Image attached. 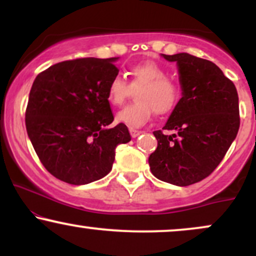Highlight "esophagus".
<instances>
[{"label": "esophagus", "instance_id": "obj_1", "mask_svg": "<svg viewBox=\"0 0 256 256\" xmlns=\"http://www.w3.org/2000/svg\"><path fill=\"white\" fill-rule=\"evenodd\" d=\"M130 134H131V137L132 138H137L140 134H142V131L134 130V128H130Z\"/></svg>", "mask_w": 256, "mask_h": 256}]
</instances>
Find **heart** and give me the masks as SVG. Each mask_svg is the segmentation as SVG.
<instances>
[{
  "label": "heart",
  "mask_w": 256,
  "mask_h": 256,
  "mask_svg": "<svg viewBox=\"0 0 256 256\" xmlns=\"http://www.w3.org/2000/svg\"><path fill=\"white\" fill-rule=\"evenodd\" d=\"M130 82L122 77L110 79L107 86V100L114 107L122 106L130 95L131 89H136L137 104L128 106L116 116V120L131 128L146 125L152 113L167 116L177 108L180 101V89L172 79L167 78L164 67L154 62L136 64L128 70Z\"/></svg>",
  "instance_id": "b5f03b06"
}]
</instances>
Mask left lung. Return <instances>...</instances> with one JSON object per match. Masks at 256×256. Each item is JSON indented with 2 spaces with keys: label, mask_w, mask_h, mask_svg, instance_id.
Here are the masks:
<instances>
[{
  "label": "left lung",
  "mask_w": 256,
  "mask_h": 256,
  "mask_svg": "<svg viewBox=\"0 0 256 256\" xmlns=\"http://www.w3.org/2000/svg\"><path fill=\"white\" fill-rule=\"evenodd\" d=\"M162 56L178 64L183 96L162 128L175 134L154 131L158 148L148 162L158 179L188 186L207 178L236 138L238 95L234 84L212 61L188 52Z\"/></svg>",
  "instance_id": "obj_1"
}]
</instances>
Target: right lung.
<instances>
[{
    "label": "right lung",
    "mask_w": 256,
    "mask_h": 256,
    "mask_svg": "<svg viewBox=\"0 0 256 256\" xmlns=\"http://www.w3.org/2000/svg\"><path fill=\"white\" fill-rule=\"evenodd\" d=\"M116 58H82L52 64L32 84L25 125L42 165L55 178L82 185L110 172L116 148L131 140L114 120L107 86Z\"/></svg>",
    "instance_id": "1"
}]
</instances>
